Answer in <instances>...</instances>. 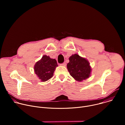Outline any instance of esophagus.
<instances>
[{"label":"esophagus","mask_w":125,"mask_h":125,"mask_svg":"<svg viewBox=\"0 0 125 125\" xmlns=\"http://www.w3.org/2000/svg\"><path fill=\"white\" fill-rule=\"evenodd\" d=\"M60 65H61V66H66V63L65 62H64V63H63L60 64Z\"/></svg>","instance_id":"34e87169"}]
</instances>
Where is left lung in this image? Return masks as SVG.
<instances>
[{"mask_svg":"<svg viewBox=\"0 0 125 125\" xmlns=\"http://www.w3.org/2000/svg\"><path fill=\"white\" fill-rule=\"evenodd\" d=\"M70 75L76 81L81 82L90 77L92 69L88 62L78 54L72 55L67 65Z\"/></svg>","mask_w":125,"mask_h":125,"instance_id":"left-lung-1","label":"left lung"}]
</instances>
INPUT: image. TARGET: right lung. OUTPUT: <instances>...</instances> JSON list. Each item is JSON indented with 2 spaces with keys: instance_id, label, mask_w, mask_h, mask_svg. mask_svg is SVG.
<instances>
[{
  "instance_id": "add662e5",
  "label": "right lung",
  "mask_w": 125,
  "mask_h": 125,
  "mask_svg": "<svg viewBox=\"0 0 125 125\" xmlns=\"http://www.w3.org/2000/svg\"><path fill=\"white\" fill-rule=\"evenodd\" d=\"M58 66L56 60L44 55L41 60L35 64L34 72L42 82H45L53 76L56 67Z\"/></svg>"
}]
</instances>
